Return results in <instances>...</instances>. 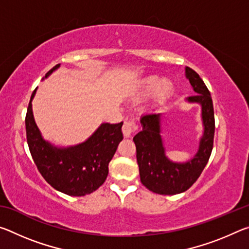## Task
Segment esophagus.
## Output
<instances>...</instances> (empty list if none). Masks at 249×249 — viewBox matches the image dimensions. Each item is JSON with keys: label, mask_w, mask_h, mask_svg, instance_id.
Returning a JSON list of instances; mask_svg holds the SVG:
<instances>
[{"label": "esophagus", "mask_w": 249, "mask_h": 249, "mask_svg": "<svg viewBox=\"0 0 249 249\" xmlns=\"http://www.w3.org/2000/svg\"><path fill=\"white\" fill-rule=\"evenodd\" d=\"M137 130V125L133 120H127L124 122L123 127H122V132L125 137H130Z\"/></svg>", "instance_id": "1"}]
</instances>
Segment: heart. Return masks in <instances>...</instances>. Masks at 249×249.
Returning <instances> with one entry per match:
<instances>
[{"instance_id":"1","label":"heart","mask_w":249,"mask_h":249,"mask_svg":"<svg viewBox=\"0 0 249 249\" xmlns=\"http://www.w3.org/2000/svg\"><path fill=\"white\" fill-rule=\"evenodd\" d=\"M142 88L144 92H151L156 89V96L159 100H163L171 93L172 89H174V84L168 79L158 81V78L149 77L142 81Z\"/></svg>"}]
</instances>
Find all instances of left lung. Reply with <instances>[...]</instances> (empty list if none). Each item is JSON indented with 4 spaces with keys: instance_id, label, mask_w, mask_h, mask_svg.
<instances>
[{
    "instance_id": "left-lung-1",
    "label": "left lung",
    "mask_w": 249,
    "mask_h": 249,
    "mask_svg": "<svg viewBox=\"0 0 249 249\" xmlns=\"http://www.w3.org/2000/svg\"><path fill=\"white\" fill-rule=\"evenodd\" d=\"M185 77L196 93L189 96L187 101L201 105L202 123L204 127L199 149L195 157L182 163L168 159L160 135L161 113H147L142 115L141 119L142 130L133 138L136 145L142 183L148 190L158 195L174 196L187 191L202 174L213 149L215 121L210 91L200 75L189 67H185Z\"/></svg>"
}]
</instances>
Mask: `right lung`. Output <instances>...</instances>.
Instances as JSON below:
<instances>
[{
    "label": "right lung",
    "mask_w": 249,
    "mask_h": 249,
    "mask_svg": "<svg viewBox=\"0 0 249 249\" xmlns=\"http://www.w3.org/2000/svg\"><path fill=\"white\" fill-rule=\"evenodd\" d=\"M56 65L45 78L59 68ZM34 90L29 101L25 125L27 144L37 169L53 189L65 195L82 196L90 195L104 183L108 162L123 140L122 125L103 123L81 144L61 148L46 142L35 123L32 109Z\"/></svg>",
    "instance_id": "add662e5"
}]
</instances>
